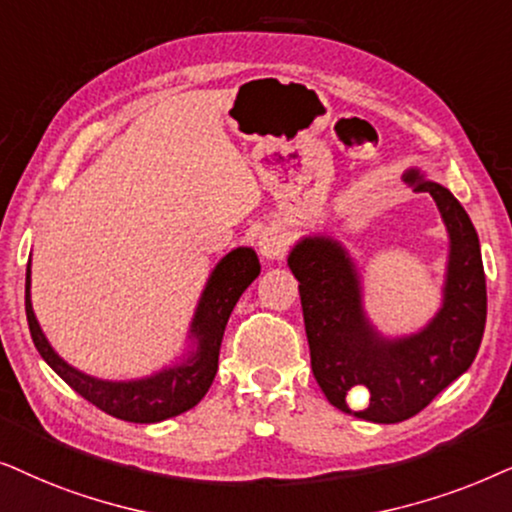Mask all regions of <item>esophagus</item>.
I'll use <instances>...</instances> for the list:
<instances>
[{"label": "esophagus", "mask_w": 512, "mask_h": 512, "mask_svg": "<svg viewBox=\"0 0 512 512\" xmlns=\"http://www.w3.org/2000/svg\"><path fill=\"white\" fill-rule=\"evenodd\" d=\"M257 248L264 260H283L285 250H288V238L278 229H267L257 238Z\"/></svg>", "instance_id": "obj_1"}]
</instances>
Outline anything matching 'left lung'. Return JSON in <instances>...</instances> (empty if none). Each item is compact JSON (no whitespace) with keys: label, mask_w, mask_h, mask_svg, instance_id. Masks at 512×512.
<instances>
[{"label":"left lung","mask_w":512,"mask_h":512,"mask_svg":"<svg viewBox=\"0 0 512 512\" xmlns=\"http://www.w3.org/2000/svg\"><path fill=\"white\" fill-rule=\"evenodd\" d=\"M403 177L433 196L449 236L442 306L419 332L384 337L370 323L356 264L332 236H304L288 255L299 281L313 377L337 410L374 424L414 417L461 377L478 356L487 320L485 267L468 213L419 168ZM365 387L368 407L351 411L350 395Z\"/></svg>","instance_id":"1"}]
</instances>
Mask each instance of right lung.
I'll return each instance as SVG.
<instances>
[{"label":"right lung","instance_id":"add662e5","mask_svg":"<svg viewBox=\"0 0 512 512\" xmlns=\"http://www.w3.org/2000/svg\"><path fill=\"white\" fill-rule=\"evenodd\" d=\"M30 262L25 274V313L32 342L39 356L51 365L65 384H70L81 398L112 417L133 424H156L192 410L208 393L217 374L224 327L234 311L238 297L260 276V260L252 248H236L224 255L210 271L206 288L201 292L192 327H189V349L177 363L154 372L152 377L133 381H107L79 372L53 351L49 339L39 327L30 299Z\"/></svg>","mask_w":512,"mask_h":512}]
</instances>
